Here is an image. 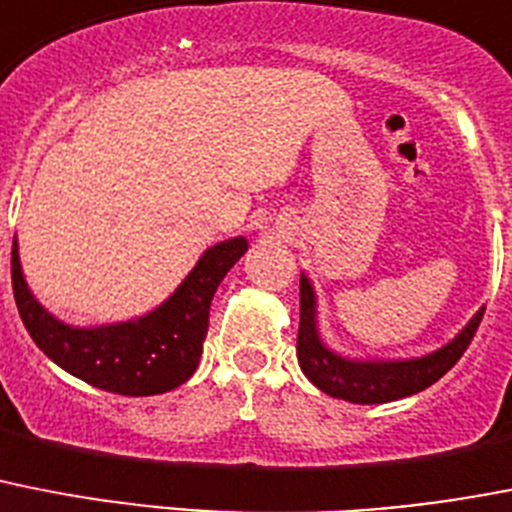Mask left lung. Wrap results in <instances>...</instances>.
I'll return each instance as SVG.
<instances>
[{
    "label": "left lung",
    "mask_w": 512,
    "mask_h": 512,
    "mask_svg": "<svg viewBox=\"0 0 512 512\" xmlns=\"http://www.w3.org/2000/svg\"><path fill=\"white\" fill-rule=\"evenodd\" d=\"M482 316L484 308L466 323V329L451 344H445L432 355L417 357V360H349V357L331 352L321 342L316 329V295H313L308 277L303 274L300 277L298 362L305 378L334 399L352 401V404H386V401L425 391L432 383L440 381L461 360L482 323Z\"/></svg>",
    "instance_id": "left-lung-1"
}]
</instances>
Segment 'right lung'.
Listing matches in <instances>:
<instances>
[{
	"label": "right lung",
	"mask_w": 512,
	"mask_h": 512,
	"mask_svg": "<svg viewBox=\"0 0 512 512\" xmlns=\"http://www.w3.org/2000/svg\"><path fill=\"white\" fill-rule=\"evenodd\" d=\"M246 251V238L217 243L160 308L137 321L95 329L67 326L30 295L17 240L12 243V292L28 334L59 368L100 391L155 396L186 383L199 368L214 292Z\"/></svg>",
	"instance_id": "obj_1"
}]
</instances>
